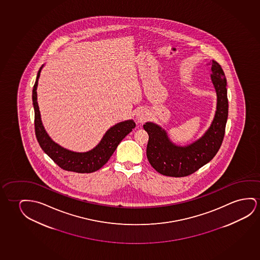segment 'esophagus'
Listing matches in <instances>:
<instances>
[{"label": "esophagus", "instance_id": "obj_1", "mask_svg": "<svg viewBox=\"0 0 260 260\" xmlns=\"http://www.w3.org/2000/svg\"><path fill=\"white\" fill-rule=\"evenodd\" d=\"M136 121L138 123H143L144 121L147 120L148 118V114L146 111H144L143 110H140L136 112Z\"/></svg>", "mask_w": 260, "mask_h": 260}]
</instances>
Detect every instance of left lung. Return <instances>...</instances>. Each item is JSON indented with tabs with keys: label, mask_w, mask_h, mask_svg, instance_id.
<instances>
[{
	"label": "left lung",
	"mask_w": 260,
	"mask_h": 260,
	"mask_svg": "<svg viewBox=\"0 0 260 260\" xmlns=\"http://www.w3.org/2000/svg\"><path fill=\"white\" fill-rule=\"evenodd\" d=\"M209 65H211V79L216 89L217 103L212 124L204 136L187 146H177L159 125L151 122L143 124L149 135L148 160L161 175L183 177L193 174L216 156L223 143L228 117L226 79L216 60H212Z\"/></svg>",
	"instance_id": "obj_1"
}]
</instances>
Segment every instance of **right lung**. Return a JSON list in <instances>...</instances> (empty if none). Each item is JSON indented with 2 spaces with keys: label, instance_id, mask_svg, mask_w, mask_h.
<instances>
[{
  "label": "right lung",
  "instance_id": "obj_1",
  "mask_svg": "<svg viewBox=\"0 0 260 260\" xmlns=\"http://www.w3.org/2000/svg\"><path fill=\"white\" fill-rule=\"evenodd\" d=\"M42 66L37 73V80L33 88L34 110H35V131L42 150L54 161L59 168L77 173H91L99 170L106 164L117 145L136 127L134 120L120 122L110 127L99 144L87 152H75L64 149L58 143H54L48 136L41 120L40 110L37 103V84L40 77Z\"/></svg>",
  "mask_w": 260,
  "mask_h": 260
}]
</instances>
